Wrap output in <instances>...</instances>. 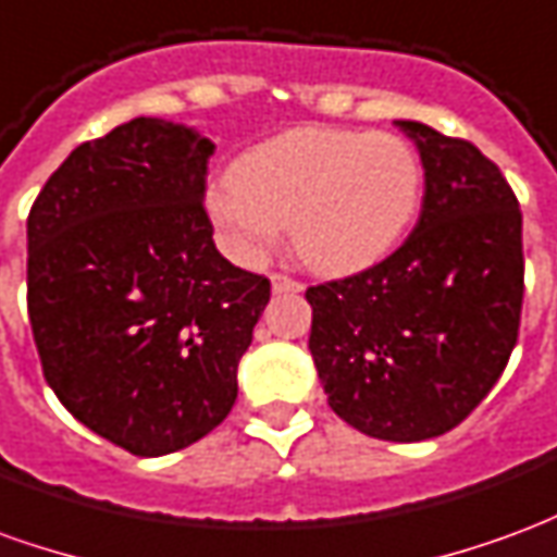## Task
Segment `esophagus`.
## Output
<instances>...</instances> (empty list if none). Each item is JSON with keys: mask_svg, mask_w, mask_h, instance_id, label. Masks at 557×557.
Listing matches in <instances>:
<instances>
[{"mask_svg": "<svg viewBox=\"0 0 557 557\" xmlns=\"http://www.w3.org/2000/svg\"><path fill=\"white\" fill-rule=\"evenodd\" d=\"M271 289L283 295V292H301L304 286L295 277H289V274H271Z\"/></svg>", "mask_w": 557, "mask_h": 557, "instance_id": "obj_1", "label": "esophagus"}]
</instances>
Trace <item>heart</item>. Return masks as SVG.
<instances>
[{
	"mask_svg": "<svg viewBox=\"0 0 557 557\" xmlns=\"http://www.w3.org/2000/svg\"><path fill=\"white\" fill-rule=\"evenodd\" d=\"M423 163L385 131L301 127L250 148L232 184L208 194L230 253L259 265L289 226L292 247L319 274H351L385 259L418 218Z\"/></svg>",
	"mask_w": 557,
	"mask_h": 557,
	"instance_id": "1",
	"label": "heart"
}]
</instances>
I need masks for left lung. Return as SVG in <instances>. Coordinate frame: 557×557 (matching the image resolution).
Returning a JSON list of instances; mask_svg holds the SVG:
<instances>
[{
  "label": "left lung",
  "instance_id": "1",
  "mask_svg": "<svg viewBox=\"0 0 557 557\" xmlns=\"http://www.w3.org/2000/svg\"><path fill=\"white\" fill-rule=\"evenodd\" d=\"M418 143L423 206L394 253L307 289L327 406L363 435L423 442L478 409L519 337L522 211L468 139L397 122Z\"/></svg>",
  "mask_w": 557,
  "mask_h": 557
}]
</instances>
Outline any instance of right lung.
Wrapping results in <instances>:
<instances>
[{
    "label": "right lung",
    "mask_w": 557,
    "mask_h": 557,
    "mask_svg": "<svg viewBox=\"0 0 557 557\" xmlns=\"http://www.w3.org/2000/svg\"><path fill=\"white\" fill-rule=\"evenodd\" d=\"M214 143L139 115L77 146L26 220L44 379L134 456L199 442L238 397L271 283L223 259L202 206Z\"/></svg>",
    "instance_id": "add662e5"
}]
</instances>
